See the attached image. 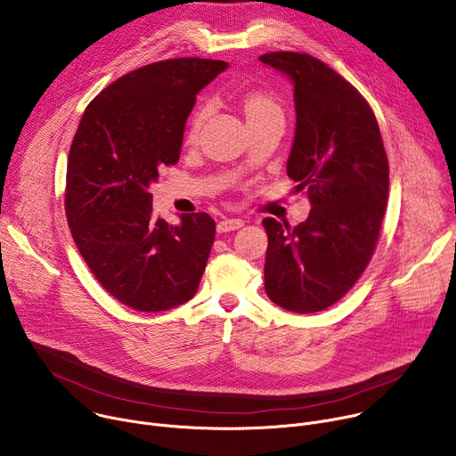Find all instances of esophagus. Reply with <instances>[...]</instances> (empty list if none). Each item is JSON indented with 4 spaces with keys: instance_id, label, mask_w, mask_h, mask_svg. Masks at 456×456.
I'll return each instance as SVG.
<instances>
[{
    "instance_id": "esophagus-1",
    "label": "esophagus",
    "mask_w": 456,
    "mask_h": 456,
    "mask_svg": "<svg viewBox=\"0 0 456 456\" xmlns=\"http://www.w3.org/2000/svg\"><path fill=\"white\" fill-rule=\"evenodd\" d=\"M243 224L245 222L241 218H224V220L218 222L216 229H218V232H231V231H236V229L243 227Z\"/></svg>"
}]
</instances>
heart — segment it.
<instances>
[{"label": "heart", "mask_w": 456, "mask_h": 456, "mask_svg": "<svg viewBox=\"0 0 456 456\" xmlns=\"http://www.w3.org/2000/svg\"><path fill=\"white\" fill-rule=\"evenodd\" d=\"M208 106H200L197 108V111L192 113L191 120H189V129H187V139H194L199 134L200 126L204 124L206 117H208ZM243 110H245V117L247 122H256L262 118H269V117H281V108L278 106V102H274L269 95L262 94V92H250L243 97Z\"/></svg>", "instance_id": "b5f03b06"}]
</instances>
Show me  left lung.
<instances>
[{
    "label": "left lung",
    "mask_w": 456,
    "mask_h": 456,
    "mask_svg": "<svg viewBox=\"0 0 456 456\" xmlns=\"http://www.w3.org/2000/svg\"><path fill=\"white\" fill-rule=\"evenodd\" d=\"M259 61L294 85L287 175L312 206L296 227L264 220L265 290L278 306L312 314L339 301L370 264L387 202V157L373 110L329 64L299 52Z\"/></svg>",
    "instance_id": "8db88e82"
}]
</instances>
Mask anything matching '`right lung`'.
<instances>
[{"label":"right lung","mask_w":456,"mask_h":456,"mask_svg":"<svg viewBox=\"0 0 456 456\" xmlns=\"http://www.w3.org/2000/svg\"><path fill=\"white\" fill-rule=\"evenodd\" d=\"M225 61L178 57L146 64L106 86L85 110L67 167L64 209L97 281L122 305L162 312L189 301L208 265L216 224L153 216L159 169L180 159L185 120Z\"/></svg>","instance_id":"obj_1"}]
</instances>
